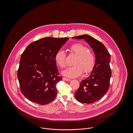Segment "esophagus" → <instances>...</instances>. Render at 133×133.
Returning a JSON list of instances; mask_svg holds the SVG:
<instances>
[{
    "mask_svg": "<svg viewBox=\"0 0 133 133\" xmlns=\"http://www.w3.org/2000/svg\"><path fill=\"white\" fill-rule=\"evenodd\" d=\"M63 80L65 81H71V79L64 77V78H63Z\"/></svg>",
    "mask_w": 133,
    "mask_h": 133,
    "instance_id": "obj_1",
    "label": "esophagus"
}]
</instances>
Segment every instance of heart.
Returning a JSON list of instances; mask_svg holds the SVG:
<instances>
[{
    "mask_svg": "<svg viewBox=\"0 0 133 133\" xmlns=\"http://www.w3.org/2000/svg\"><path fill=\"white\" fill-rule=\"evenodd\" d=\"M70 49L77 55L73 66L67 68L62 72L64 76L74 78L79 77L83 71L85 73L90 72L95 65V57L93 54L89 51L87 47L80 43L71 45ZM55 61L57 65L63 68L66 66V54L62 49L57 51L55 55Z\"/></svg>",
    "mask_w": 133,
    "mask_h": 133,
    "instance_id": "obj_1",
    "label": "heart"
}]
</instances>
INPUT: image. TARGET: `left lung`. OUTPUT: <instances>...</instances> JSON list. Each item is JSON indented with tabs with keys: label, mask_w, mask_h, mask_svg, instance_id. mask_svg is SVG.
<instances>
[{
	"label": "left lung",
	"mask_w": 133,
	"mask_h": 133,
	"mask_svg": "<svg viewBox=\"0 0 133 133\" xmlns=\"http://www.w3.org/2000/svg\"><path fill=\"white\" fill-rule=\"evenodd\" d=\"M83 39L95 54V65L90 76L82 80L75 93L76 99L81 103L90 104L98 101L107 92L112 75L110 62V54L101 42L88 34L73 37Z\"/></svg>",
	"instance_id": "obj_1"
}]
</instances>
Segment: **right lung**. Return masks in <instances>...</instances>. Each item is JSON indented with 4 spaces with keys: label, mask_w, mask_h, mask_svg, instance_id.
Returning <instances> with one entry per match:
<instances>
[{
    "label": "right lung",
    "mask_w": 133,
    "mask_h": 133,
    "mask_svg": "<svg viewBox=\"0 0 133 133\" xmlns=\"http://www.w3.org/2000/svg\"><path fill=\"white\" fill-rule=\"evenodd\" d=\"M68 37H45L29 45L21 55L17 77L22 93L29 101L45 105L56 97V84L62 80L55 61L57 51Z\"/></svg>",
    "instance_id": "1"
}]
</instances>
